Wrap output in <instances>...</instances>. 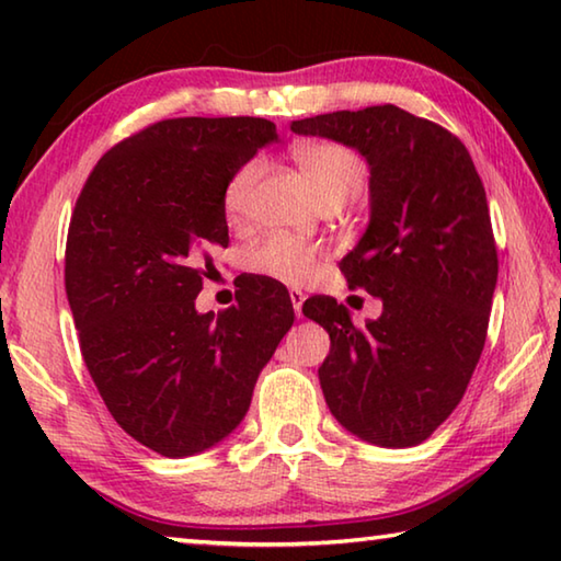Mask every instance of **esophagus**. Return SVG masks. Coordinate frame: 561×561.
Listing matches in <instances>:
<instances>
[{
	"instance_id": "1",
	"label": "esophagus",
	"mask_w": 561,
	"mask_h": 561,
	"mask_svg": "<svg viewBox=\"0 0 561 561\" xmlns=\"http://www.w3.org/2000/svg\"><path fill=\"white\" fill-rule=\"evenodd\" d=\"M289 299L294 307V314L301 317V304H304V291L301 289H289Z\"/></svg>"
}]
</instances>
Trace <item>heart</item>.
I'll list each match as a JSON object with an SVG mask.
<instances>
[{
    "label": "heart",
    "instance_id": "b5f03b06",
    "mask_svg": "<svg viewBox=\"0 0 561 561\" xmlns=\"http://www.w3.org/2000/svg\"><path fill=\"white\" fill-rule=\"evenodd\" d=\"M294 160L301 168V173L314 187L317 201L321 207L327 205H346L348 201L364 190L366 185V165L354 150L331 144V140H309L294 148ZM262 175L260 160H250L230 178L225 187V215L230 222H240L250 207L252 190ZM321 252L317 247L291 240L284 234H272L257 250L250 254V267L264 277L304 284L314 277L319 270Z\"/></svg>",
    "mask_w": 561,
    "mask_h": 561
}]
</instances>
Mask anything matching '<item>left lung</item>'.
Listing matches in <instances>:
<instances>
[{"label":"left lung","instance_id":"1","mask_svg":"<svg viewBox=\"0 0 561 561\" xmlns=\"http://www.w3.org/2000/svg\"><path fill=\"white\" fill-rule=\"evenodd\" d=\"M291 130L358 150L371 173L368 227L339 267L383 311L358 329L336 299L304 301L331 339L321 391L356 438L413 448L460 403L485 346L497 284L485 187L453 133L391 103Z\"/></svg>","mask_w":561,"mask_h":561}]
</instances>
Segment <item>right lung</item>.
<instances>
[{
	"label": "right lung",
	"mask_w": 561,
	"mask_h": 561,
	"mask_svg": "<svg viewBox=\"0 0 561 561\" xmlns=\"http://www.w3.org/2000/svg\"><path fill=\"white\" fill-rule=\"evenodd\" d=\"M272 121L170 118L111 148L83 185L66 240V297L87 368L130 438L165 458L225 440L294 324L289 291L250 277L201 314L210 252L227 247L225 187Z\"/></svg>",
	"instance_id": "1"
}]
</instances>
